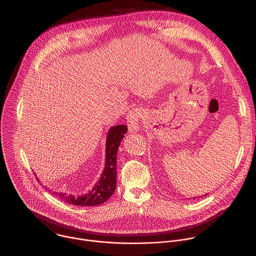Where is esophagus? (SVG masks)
Returning a JSON list of instances; mask_svg holds the SVG:
<instances>
[{"label":"esophagus","mask_w":256,"mask_h":256,"mask_svg":"<svg viewBox=\"0 0 256 256\" xmlns=\"http://www.w3.org/2000/svg\"><path fill=\"white\" fill-rule=\"evenodd\" d=\"M142 111L139 108L132 110L127 116V125L129 132H137L139 129V119L141 118Z\"/></svg>","instance_id":"obj_1"}]
</instances>
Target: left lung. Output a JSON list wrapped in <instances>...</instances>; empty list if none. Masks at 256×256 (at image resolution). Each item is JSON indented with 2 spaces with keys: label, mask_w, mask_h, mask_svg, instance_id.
<instances>
[{
  "label": "left lung",
  "mask_w": 256,
  "mask_h": 256,
  "mask_svg": "<svg viewBox=\"0 0 256 256\" xmlns=\"http://www.w3.org/2000/svg\"><path fill=\"white\" fill-rule=\"evenodd\" d=\"M206 195H207V194H206Z\"/></svg>",
  "instance_id": "1"
}]
</instances>
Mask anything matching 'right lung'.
<instances>
[{"mask_svg":"<svg viewBox=\"0 0 256 256\" xmlns=\"http://www.w3.org/2000/svg\"><path fill=\"white\" fill-rule=\"evenodd\" d=\"M125 125H117L110 128L106 139V168L100 182L94 185L90 193L82 196H74L66 193H55L56 196L76 206H98L102 205L111 197L116 188V156L118 146L124 134L127 132ZM38 180V178H36Z\"/></svg>","mask_w":256,"mask_h":256,"instance_id":"add662e5","label":"right lung"}]
</instances>
